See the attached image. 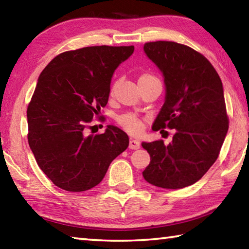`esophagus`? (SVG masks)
Returning a JSON list of instances; mask_svg holds the SVG:
<instances>
[{
  "label": "esophagus",
  "instance_id": "obj_1",
  "mask_svg": "<svg viewBox=\"0 0 249 249\" xmlns=\"http://www.w3.org/2000/svg\"><path fill=\"white\" fill-rule=\"evenodd\" d=\"M128 147L130 149H138L141 147V142H140V141H137V140H130Z\"/></svg>",
  "mask_w": 249,
  "mask_h": 249
}]
</instances>
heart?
Returning a JSON list of instances; mask_svg holds the SVG:
<instances>
[{
  "mask_svg": "<svg viewBox=\"0 0 249 249\" xmlns=\"http://www.w3.org/2000/svg\"><path fill=\"white\" fill-rule=\"evenodd\" d=\"M150 77V75H142L141 78ZM120 125L124 129L127 130L130 134H138L142 129V122L137 115L132 114V113H127V114H123L119 116Z\"/></svg>",
  "mask_w": 249,
  "mask_h": 249,
  "instance_id": "1",
  "label": "heart"
}]
</instances>
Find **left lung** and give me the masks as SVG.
<instances>
[{
    "mask_svg": "<svg viewBox=\"0 0 249 249\" xmlns=\"http://www.w3.org/2000/svg\"><path fill=\"white\" fill-rule=\"evenodd\" d=\"M144 52L162 73L165 102L154 130L175 129L172 142H142L150 162L142 177L163 189L196 183L215 162L229 130L224 90L204 56L174 41H153Z\"/></svg>",
    "mask_w": 249,
    "mask_h": 249,
    "instance_id": "8db88e82",
    "label": "left lung"
}]
</instances>
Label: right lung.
I'll use <instances>...</instances> for the list:
<instances>
[{
  "label": "right lung",
  "mask_w": 249,
  "mask_h": 249,
  "mask_svg": "<svg viewBox=\"0 0 249 249\" xmlns=\"http://www.w3.org/2000/svg\"><path fill=\"white\" fill-rule=\"evenodd\" d=\"M134 46H93L54 57L40 73L27 108L28 144L54 185L81 192L98 185L111 162L127 148V134L107 125L87 128L107 105L115 70Z\"/></svg>",
  "instance_id": "right-lung-1"
}]
</instances>
